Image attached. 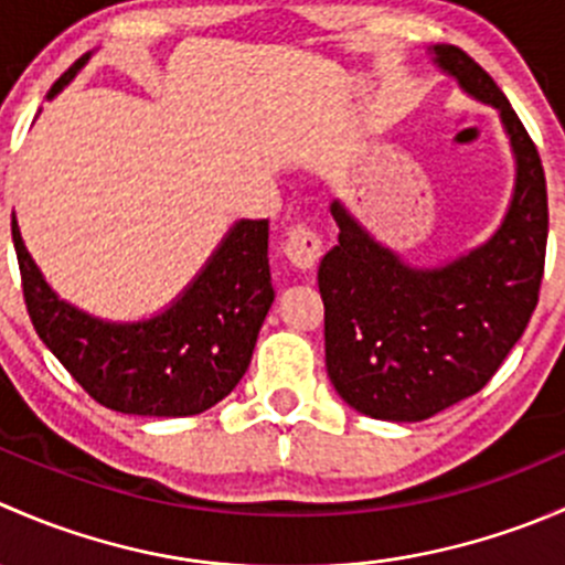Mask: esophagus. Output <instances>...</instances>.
Masks as SVG:
<instances>
[{
  "label": "esophagus",
  "mask_w": 565,
  "mask_h": 565,
  "mask_svg": "<svg viewBox=\"0 0 565 565\" xmlns=\"http://www.w3.org/2000/svg\"><path fill=\"white\" fill-rule=\"evenodd\" d=\"M284 254H287V259L292 262L298 270H311V267H317V262L322 259L324 254L322 237H319L315 230H309V226H295V230L289 232L287 243H284Z\"/></svg>",
  "instance_id": "1"
}]
</instances>
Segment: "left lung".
I'll list each match as a JSON object with an SVG mask.
<instances>
[{"label": "left lung", "mask_w": 565, "mask_h": 565, "mask_svg": "<svg viewBox=\"0 0 565 565\" xmlns=\"http://www.w3.org/2000/svg\"><path fill=\"white\" fill-rule=\"evenodd\" d=\"M429 54L461 93L500 114L514 191L487 241L437 265H413L341 199L330 202L339 243L317 273L324 366L352 409L393 424L431 418L492 380L539 303L550 224L539 150L498 84L457 45Z\"/></svg>", "instance_id": "left-lung-1"}]
</instances>
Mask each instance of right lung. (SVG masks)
Wrapping results in <instances>:
<instances>
[{"label":"right lung","instance_id":"right-lung-1","mask_svg":"<svg viewBox=\"0 0 565 565\" xmlns=\"http://www.w3.org/2000/svg\"><path fill=\"white\" fill-rule=\"evenodd\" d=\"M89 56L62 73L49 100L76 78ZM13 246L26 311L43 344L95 402L125 415L182 418L230 396L246 374L276 298L265 218L235 221L172 303L136 322L100 319L60 298L26 250L15 213Z\"/></svg>","mask_w":565,"mask_h":565}]
</instances>
